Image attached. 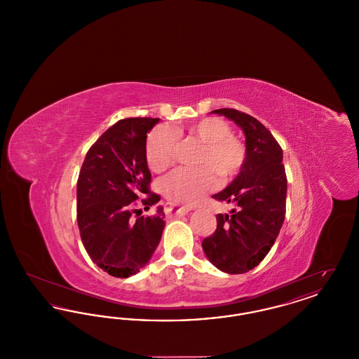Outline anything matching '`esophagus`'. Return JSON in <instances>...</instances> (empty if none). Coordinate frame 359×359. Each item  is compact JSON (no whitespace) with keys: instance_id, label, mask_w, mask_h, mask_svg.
<instances>
[{"instance_id":"esophagus-1","label":"esophagus","mask_w":359,"mask_h":359,"mask_svg":"<svg viewBox=\"0 0 359 359\" xmlns=\"http://www.w3.org/2000/svg\"><path fill=\"white\" fill-rule=\"evenodd\" d=\"M191 211V207L187 205H177L175 203H165V212L171 214L173 217H183Z\"/></svg>"}]
</instances>
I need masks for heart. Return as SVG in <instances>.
<instances>
[{
    "instance_id": "1",
    "label": "heart",
    "mask_w": 359,
    "mask_h": 359,
    "mask_svg": "<svg viewBox=\"0 0 359 359\" xmlns=\"http://www.w3.org/2000/svg\"><path fill=\"white\" fill-rule=\"evenodd\" d=\"M179 138L195 140L203 144V148L198 157L201 168H180L163 179L161 189L175 203L199 202L205 192L218 186V173L223 179H230L245 163V144L231 135L230 125L218 117H205L175 129L165 126L154 129L148 136L145 149L147 163L152 171H165L176 161Z\"/></svg>"
}]
</instances>
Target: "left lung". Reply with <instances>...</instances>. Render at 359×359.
<instances>
[{
    "mask_svg": "<svg viewBox=\"0 0 359 359\" xmlns=\"http://www.w3.org/2000/svg\"><path fill=\"white\" fill-rule=\"evenodd\" d=\"M212 113L234 121L246 137V158L229 187L212 195L234 203L230 214L217 215L215 231L202 248L212 265L224 273H246L269 253L285 218L287 175L283 149L255 117L236 109Z\"/></svg>",
    "mask_w": 359,
    "mask_h": 359,
    "instance_id": "1",
    "label": "left lung"
}]
</instances>
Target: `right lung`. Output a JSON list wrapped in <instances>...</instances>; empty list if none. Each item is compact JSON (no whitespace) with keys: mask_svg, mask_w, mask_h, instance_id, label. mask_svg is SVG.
I'll list each match as a JSON object with an SVG mask.
<instances>
[{"mask_svg":"<svg viewBox=\"0 0 359 359\" xmlns=\"http://www.w3.org/2000/svg\"><path fill=\"white\" fill-rule=\"evenodd\" d=\"M158 118H125L110 126L88 149L76 183V221L86 252L102 271L126 278L144 268L165 226L160 201L149 191L147 133ZM141 197L140 200L139 198ZM140 201H138L137 199Z\"/></svg>","mask_w":359,"mask_h":359,"instance_id":"1","label":"right lung"}]
</instances>
